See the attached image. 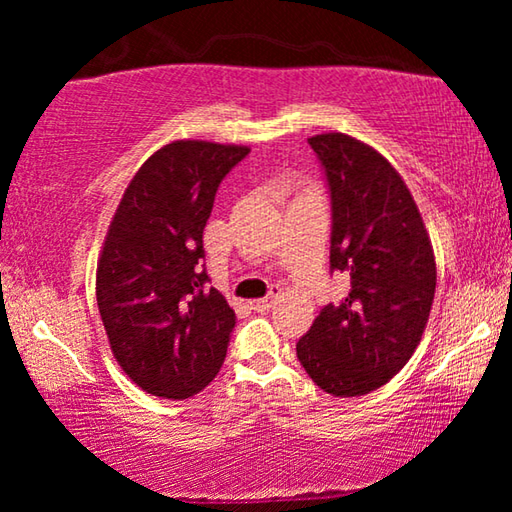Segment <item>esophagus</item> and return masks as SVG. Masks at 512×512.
<instances>
[{"label": "esophagus", "instance_id": "1", "mask_svg": "<svg viewBox=\"0 0 512 512\" xmlns=\"http://www.w3.org/2000/svg\"><path fill=\"white\" fill-rule=\"evenodd\" d=\"M280 296H282V289L277 287V284H275V287L271 289V293H268L266 298L250 300V309H255V311H266V309H271V307L275 305V302H277V298H280Z\"/></svg>", "mask_w": 512, "mask_h": 512}]
</instances>
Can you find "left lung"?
<instances>
[{
	"label": "left lung",
	"instance_id": "8db88e82",
	"mask_svg": "<svg viewBox=\"0 0 512 512\" xmlns=\"http://www.w3.org/2000/svg\"><path fill=\"white\" fill-rule=\"evenodd\" d=\"M332 196V271L350 291L327 305L296 345L318 388L377 391L420 345L436 293V257L418 205L384 155L345 133L309 137Z\"/></svg>",
	"mask_w": 512,
	"mask_h": 512
}]
</instances>
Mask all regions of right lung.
I'll return each mask as SVG.
<instances>
[{
	"label": "right lung",
	"instance_id": "add662e5",
	"mask_svg": "<svg viewBox=\"0 0 512 512\" xmlns=\"http://www.w3.org/2000/svg\"><path fill=\"white\" fill-rule=\"evenodd\" d=\"M250 153L203 140L164 144L128 183L97 264L110 350L142 391L187 400L228 352L235 311L201 268L216 189Z\"/></svg>",
	"mask_w": 512,
	"mask_h": 512
}]
</instances>
